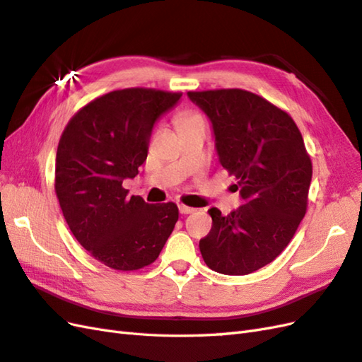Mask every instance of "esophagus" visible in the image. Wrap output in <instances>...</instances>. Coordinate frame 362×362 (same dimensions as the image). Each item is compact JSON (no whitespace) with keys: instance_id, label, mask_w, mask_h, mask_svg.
I'll use <instances>...</instances> for the list:
<instances>
[{"instance_id":"34e87169","label":"esophagus","mask_w":362,"mask_h":362,"mask_svg":"<svg viewBox=\"0 0 362 362\" xmlns=\"http://www.w3.org/2000/svg\"><path fill=\"white\" fill-rule=\"evenodd\" d=\"M196 211L194 208H191V206H187V205H179V212L182 216H187V214H192V212Z\"/></svg>"}]
</instances>
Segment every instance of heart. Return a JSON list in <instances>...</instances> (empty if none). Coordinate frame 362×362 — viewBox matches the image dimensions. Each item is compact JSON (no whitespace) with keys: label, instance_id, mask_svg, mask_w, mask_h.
<instances>
[{"label":"heart","instance_id":"obj_1","mask_svg":"<svg viewBox=\"0 0 362 362\" xmlns=\"http://www.w3.org/2000/svg\"><path fill=\"white\" fill-rule=\"evenodd\" d=\"M202 117L191 113V111H183V113H180L177 116V127H182L185 124H189V122H194V120H200Z\"/></svg>","mask_w":362,"mask_h":362}]
</instances>
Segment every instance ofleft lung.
Instances as JSON below:
<instances>
[{"mask_svg":"<svg viewBox=\"0 0 362 362\" xmlns=\"http://www.w3.org/2000/svg\"><path fill=\"white\" fill-rule=\"evenodd\" d=\"M205 113L218 160L238 179L243 205L229 216L217 208L200 240L203 260L225 275H247L289 245L308 208L312 162L292 117L262 96L240 88L188 91Z\"/></svg>","mask_w":362,"mask_h":362,"instance_id":"left-lung-1","label":"left lung"}]
</instances>
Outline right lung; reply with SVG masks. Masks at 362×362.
Returning a JSON list of instances; mask_svg holds the SVG:
<instances>
[{"instance_id":"add662e5","label":"right lung","mask_w":362,"mask_h":362,"mask_svg":"<svg viewBox=\"0 0 362 362\" xmlns=\"http://www.w3.org/2000/svg\"><path fill=\"white\" fill-rule=\"evenodd\" d=\"M180 93L110 91L71 117L61 136L54 191L82 247L116 271L151 264L179 220L173 202L151 205L122 187L146 160L153 128Z\"/></svg>"}]
</instances>
